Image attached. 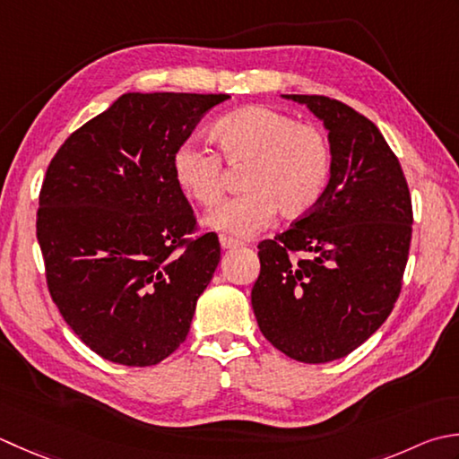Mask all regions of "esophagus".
<instances>
[{"label": "esophagus", "instance_id": "1", "mask_svg": "<svg viewBox=\"0 0 459 459\" xmlns=\"http://www.w3.org/2000/svg\"><path fill=\"white\" fill-rule=\"evenodd\" d=\"M219 242H221L222 248H237V247L240 245V242H238L237 238L227 237V235H221V237H219Z\"/></svg>", "mask_w": 459, "mask_h": 459}]
</instances>
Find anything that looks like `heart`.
<instances>
[{"label":"heart","instance_id":"obj_1","mask_svg":"<svg viewBox=\"0 0 459 459\" xmlns=\"http://www.w3.org/2000/svg\"><path fill=\"white\" fill-rule=\"evenodd\" d=\"M211 137L219 155L196 143H183L173 152L178 188L203 206H214L224 193L222 161L245 167V193L209 214V227L235 237H253L271 219H300L320 203L330 178V145L322 129L296 123L292 115L266 105L242 107L212 125Z\"/></svg>","mask_w":459,"mask_h":459}]
</instances>
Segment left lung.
I'll return each mask as SVG.
<instances>
[{"label":"left lung","instance_id":"left-lung-1","mask_svg":"<svg viewBox=\"0 0 459 459\" xmlns=\"http://www.w3.org/2000/svg\"><path fill=\"white\" fill-rule=\"evenodd\" d=\"M325 123L330 181L320 203L258 245V328L292 360L325 364L364 344L396 304L411 240V196L378 127L325 95H284Z\"/></svg>","mask_w":459,"mask_h":459}]
</instances>
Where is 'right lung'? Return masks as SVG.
I'll return each instance as SVG.
<instances>
[{"mask_svg": "<svg viewBox=\"0 0 459 459\" xmlns=\"http://www.w3.org/2000/svg\"><path fill=\"white\" fill-rule=\"evenodd\" d=\"M229 95L125 93L71 133L39 191L45 281L105 360L155 366L185 342L221 260L173 177V152Z\"/></svg>", "mask_w": 459, "mask_h": 459, "instance_id": "obj_1", "label": "right lung"}]
</instances>
